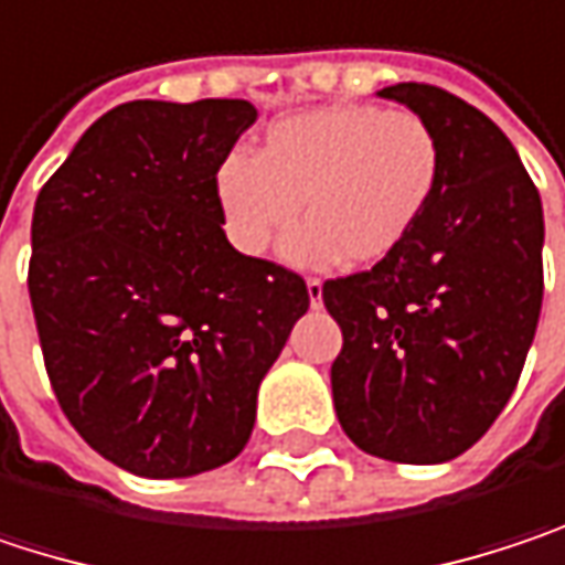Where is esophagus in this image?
Returning a JSON list of instances; mask_svg holds the SVG:
<instances>
[{
	"instance_id": "1",
	"label": "esophagus",
	"mask_w": 565,
	"mask_h": 565,
	"mask_svg": "<svg viewBox=\"0 0 565 565\" xmlns=\"http://www.w3.org/2000/svg\"><path fill=\"white\" fill-rule=\"evenodd\" d=\"M306 289H309V302H312V306H321V279H318V276H309V279H306Z\"/></svg>"
}]
</instances>
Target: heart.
I'll return each mask as SVG.
<instances>
[{
    "label": "heart",
    "mask_w": 565,
    "mask_h": 565,
    "mask_svg": "<svg viewBox=\"0 0 565 565\" xmlns=\"http://www.w3.org/2000/svg\"><path fill=\"white\" fill-rule=\"evenodd\" d=\"M443 142L409 113L377 104H328L276 119L256 156H227L214 178L227 241L263 256L302 214L286 244L299 266L344 253L371 266L403 247L443 184Z\"/></svg>",
    "instance_id": "heart-1"
}]
</instances>
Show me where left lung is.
Segmentation results:
<instances>
[{"instance_id": "8db88e82", "label": "left lung", "mask_w": 565, "mask_h": 565, "mask_svg": "<svg viewBox=\"0 0 565 565\" xmlns=\"http://www.w3.org/2000/svg\"><path fill=\"white\" fill-rule=\"evenodd\" d=\"M381 97L423 116L446 156L413 237L321 286L341 328L338 423L367 456L436 465L471 449L521 381L543 306V207L511 139L433 84Z\"/></svg>"}]
</instances>
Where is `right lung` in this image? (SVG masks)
Listing matches in <instances>:
<instances>
[{
	"label": "right lung",
	"instance_id": "add662e5",
	"mask_svg": "<svg viewBox=\"0 0 565 565\" xmlns=\"http://www.w3.org/2000/svg\"><path fill=\"white\" fill-rule=\"evenodd\" d=\"M247 100L104 113L38 191L29 296L81 439L142 478L237 459L256 390L309 309L306 279L221 231L214 178Z\"/></svg>",
	"mask_w": 565,
	"mask_h": 565
}]
</instances>
